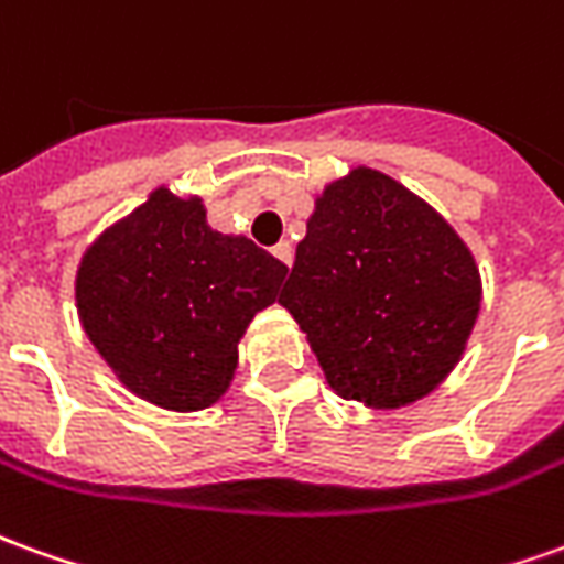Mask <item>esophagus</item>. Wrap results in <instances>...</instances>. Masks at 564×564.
I'll return each mask as SVG.
<instances>
[{"label":"esophagus","mask_w":564,"mask_h":564,"mask_svg":"<svg viewBox=\"0 0 564 564\" xmlns=\"http://www.w3.org/2000/svg\"><path fill=\"white\" fill-rule=\"evenodd\" d=\"M271 253L278 256L283 265H293V247H290V241H281L274 250H271Z\"/></svg>","instance_id":"esophagus-1"}]
</instances>
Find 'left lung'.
<instances>
[{"mask_svg": "<svg viewBox=\"0 0 564 564\" xmlns=\"http://www.w3.org/2000/svg\"><path fill=\"white\" fill-rule=\"evenodd\" d=\"M281 305L329 388L384 412L433 393L460 364L482 278L427 200L357 164L317 192Z\"/></svg>", "mask_w": 564, "mask_h": 564, "instance_id": "left-lung-1", "label": "left lung"}]
</instances>
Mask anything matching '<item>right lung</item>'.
Returning a JSON list of instances; mask_svg holds the SVG:
<instances>
[{
  "label": "right lung",
  "instance_id": "1",
  "mask_svg": "<svg viewBox=\"0 0 564 564\" xmlns=\"http://www.w3.org/2000/svg\"><path fill=\"white\" fill-rule=\"evenodd\" d=\"M286 271L250 238L207 226L200 195L159 186L78 259V323L133 397L200 412L231 388L243 333Z\"/></svg>",
  "mask_w": 564,
  "mask_h": 564
}]
</instances>
